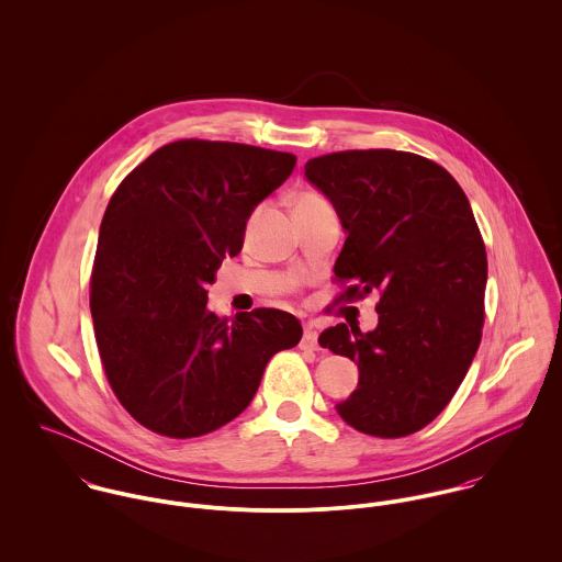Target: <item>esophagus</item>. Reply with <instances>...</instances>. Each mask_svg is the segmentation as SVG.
I'll use <instances>...</instances> for the list:
<instances>
[{
	"label": "esophagus",
	"instance_id": "1",
	"mask_svg": "<svg viewBox=\"0 0 562 562\" xmlns=\"http://www.w3.org/2000/svg\"><path fill=\"white\" fill-rule=\"evenodd\" d=\"M301 346H303V348H310V350H316V348H318V330H316L312 324H307V326H305V333H303Z\"/></svg>",
	"mask_w": 562,
	"mask_h": 562
}]
</instances>
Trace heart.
Returning <instances> with one entry per match:
<instances>
[{
    "label": "heart",
    "mask_w": 562,
    "mask_h": 562,
    "mask_svg": "<svg viewBox=\"0 0 562 562\" xmlns=\"http://www.w3.org/2000/svg\"><path fill=\"white\" fill-rule=\"evenodd\" d=\"M330 205L321 192L314 190H303L296 199H294V212H305V210H318V207H326Z\"/></svg>",
    "instance_id": "heart-1"
}]
</instances>
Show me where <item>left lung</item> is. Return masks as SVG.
Instances as JSON below:
<instances>
[{
	"label": "left lung",
	"mask_w": 562,
	"mask_h": 562,
	"mask_svg": "<svg viewBox=\"0 0 562 562\" xmlns=\"http://www.w3.org/2000/svg\"><path fill=\"white\" fill-rule=\"evenodd\" d=\"M305 175L346 232L333 281L352 285L335 303L381 292L374 330L337 324L318 339L359 366L335 408L366 435H413L452 401L481 346L486 250L470 201L443 166L408 151H337Z\"/></svg>",
	"instance_id": "obj_1"
}]
</instances>
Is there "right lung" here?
<instances>
[{"label": "right lung", "mask_w": 562, "mask_h": 562, "mask_svg": "<svg viewBox=\"0 0 562 562\" xmlns=\"http://www.w3.org/2000/svg\"><path fill=\"white\" fill-rule=\"evenodd\" d=\"M294 166L292 154L188 138L151 154L112 194L90 314L108 383L145 428L190 439L225 426L252 401L270 357L301 341L292 314L218 318L205 290Z\"/></svg>", "instance_id": "right-lung-1"}]
</instances>
